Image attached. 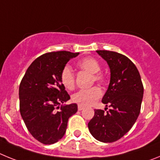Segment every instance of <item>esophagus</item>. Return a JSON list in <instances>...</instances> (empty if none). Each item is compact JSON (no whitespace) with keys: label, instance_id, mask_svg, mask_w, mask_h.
I'll return each instance as SVG.
<instances>
[{"label":"esophagus","instance_id":"obj_1","mask_svg":"<svg viewBox=\"0 0 160 160\" xmlns=\"http://www.w3.org/2000/svg\"><path fill=\"white\" fill-rule=\"evenodd\" d=\"M84 108H85V107H83V106H82V105H78V111H82V110Z\"/></svg>","mask_w":160,"mask_h":160}]
</instances>
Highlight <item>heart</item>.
Instances as JSON below:
<instances>
[{
  "mask_svg": "<svg viewBox=\"0 0 160 160\" xmlns=\"http://www.w3.org/2000/svg\"><path fill=\"white\" fill-rule=\"evenodd\" d=\"M78 66L80 69L87 71L93 74L94 81L102 82L105 79V76L102 73H100V65L94 58H85L78 62ZM61 81L62 85L68 90H73L75 86L74 73L70 66H65L61 73ZM102 95L101 89L98 87H94L87 90H81L73 94L72 99L74 102L82 106H90L94 104L98 99Z\"/></svg>",
  "mask_w": 160,
  "mask_h": 160,
  "instance_id": "obj_1",
  "label": "heart"
}]
</instances>
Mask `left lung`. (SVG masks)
Here are the masks:
<instances>
[{
    "instance_id": "1",
    "label": "left lung",
    "mask_w": 160,
    "mask_h": 160,
    "mask_svg": "<svg viewBox=\"0 0 160 160\" xmlns=\"http://www.w3.org/2000/svg\"><path fill=\"white\" fill-rule=\"evenodd\" d=\"M96 52L110 68V83L102 102L111 109L107 112L94 110L88 128L97 140L113 142L127 134L136 122L140 113L143 86L138 69L128 58L113 51Z\"/></svg>"
}]
</instances>
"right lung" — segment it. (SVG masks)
Here are the masks:
<instances>
[{
	"label": "right lung",
	"mask_w": 160,
	"mask_h": 160,
	"mask_svg": "<svg viewBox=\"0 0 160 160\" xmlns=\"http://www.w3.org/2000/svg\"><path fill=\"white\" fill-rule=\"evenodd\" d=\"M79 53L58 51L38 57L29 66L19 87L20 112L28 131L43 144H53L64 136L68 119L78 105L59 106L70 97L61 81L66 63Z\"/></svg>",
	"instance_id": "obj_1"
}]
</instances>
